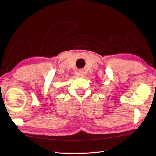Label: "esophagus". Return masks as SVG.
<instances>
[{
    "instance_id": "esophagus-1",
    "label": "esophagus",
    "mask_w": 156,
    "mask_h": 156,
    "mask_svg": "<svg viewBox=\"0 0 156 156\" xmlns=\"http://www.w3.org/2000/svg\"><path fill=\"white\" fill-rule=\"evenodd\" d=\"M78 72H79V75H80V76H81V77H83L84 75V71H83V70H80Z\"/></svg>"
}]
</instances>
